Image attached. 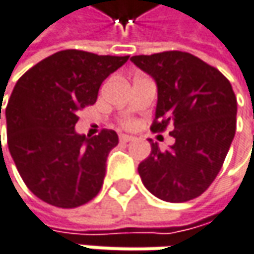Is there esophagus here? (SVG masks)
<instances>
[{
	"instance_id": "esophagus-1",
	"label": "esophagus",
	"mask_w": 254,
	"mask_h": 254,
	"mask_svg": "<svg viewBox=\"0 0 254 254\" xmlns=\"http://www.w3.org/2000/svg\"><path fill=\"white\" fill-rule=\"evenodd\" d=\"M134 137L133 136H127V134H120V141L123 143H128V141H133Z\"/></svg>"
}]
</instances>
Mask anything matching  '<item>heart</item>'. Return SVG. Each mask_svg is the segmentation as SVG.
Wrapping results in <instances>:
<instances>
[{
  "label": "heart",
  "instance_id": "1",
  "mask_svg": "<svg viewBox=\"0 0 254 254\" xmlns=\"http://www.w3.org/2000/svg\"><path fill=\"white\" fill-rule=\"evenodd\" d=\"M130 124H131L130 121H126V126H130Z\"/></svg>",
  "mask_w": 254,
  "mask_h": 254
}]
</instances>
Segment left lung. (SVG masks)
Here are the masks:
<instances>
[{"mask_svg":"<svg viewBox=\"0 0 254 254\" xmlns=\"http://www.w3.org/2000/svg\"><path fill=\"white\" fill-rule=\"evenodd\" d=\"M157 83L156 116L150 130L169 124L175 144L138 165L144 187L168 202L199 196L218 175L236 134L237 100L231 83L214 66L179 50L131 56Z\"/></svg>","mask_w":254,"mask_h":254,"instance_id":"1","label":"left lung"}]
</instances>
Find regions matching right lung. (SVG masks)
<instances>
[{
  "instance_id": "1",
  "label": "right lung",
  "mask_w": 254,
  "mask_h": 254,
  "mask_svg": "<svg viewBox=\"0 0 254 254\" xmlns=\"http://www.w3.org/2000/svg\"><path fill=\"white\" fill-rule=\"evenodd\" d=\"M128 56L61 50L17 81L9 97L7 143L27 188L59 208H76L100 192L114 130L85 137L75 131L78 113L95 104L102 81ZM1 120V107H0Z\"/></svg>"
}]
</instances>
